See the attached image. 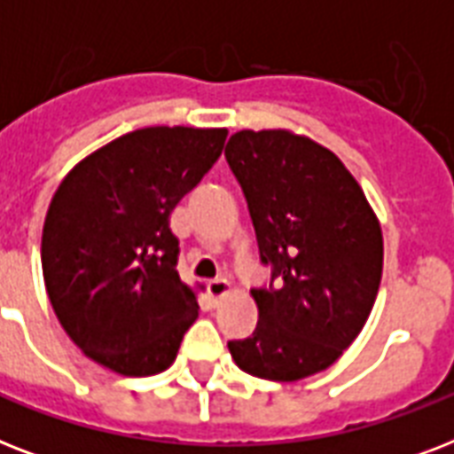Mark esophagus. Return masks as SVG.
<instances>
[{
    "label": "esophagus",
    "mask_w": 454,
    "mask_h": 454,
    "mask_svg": "<svg viewBox=\"0 0 454 454\" xmlns=\"http://www.w3.org/2000/svg\"><path fill=\"white\" fill-rule=\"evenodd\" d=\"M207 292H209L212 303H219L221 299L226 297L228 292H231V283H228L226 278H216V280H212V283L207 285Z\"/></svg>",
    "instance_id": "1"
}]
</instances>
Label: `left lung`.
Here are the masks:
<instances>
[{
  "label": "left lung",
  "mask_w": 454,
  "mask_h": 454,
  "mask_svg": "<svg viewBox=\"0 0 454 454\" xmlns=\"http://www.w3.org/2000/svg\"><path fill=\"white\" fill-rule=\"evenodd\" d=\"M226 162L247 200L269 285L254 287V332L228 341L247 374L297 381L351 346L377 299L380 221L341 160L290 131H238Z\"/></svg>",
  "instance_id": "obj_1"
}]
</instances>
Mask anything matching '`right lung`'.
Listing matches in <instances>:
<instances>
[{"instance_id": "right-lung-1", "label": "right lung", "mask_w": 454, "mask_h": 454, "mask_svg": "<svg viewBox=\"0 0 454 454\" xmlns=\"http://www.w3.org/2000/svg\"><path fill=\"white\" fill-rule=\"evenodd\" d=\"M226 129L148 127L110 141L53 195L42 233L46 294L89 358L127 377L174 363L198 317L178 278L169 214L221 157Z\"/></svg>"}]
</instances>
